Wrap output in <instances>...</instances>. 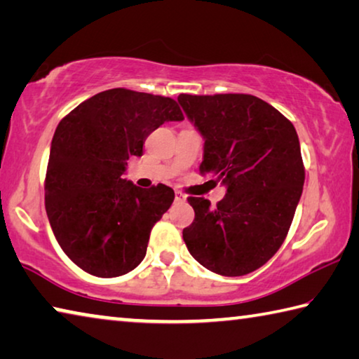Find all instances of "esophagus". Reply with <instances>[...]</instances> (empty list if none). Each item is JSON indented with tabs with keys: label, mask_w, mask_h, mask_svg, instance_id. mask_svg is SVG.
I'll return each instance as SVG.
<instances>
[{
	"label": "esophagus",
	"mask_w": 359,
	"mask_h": 359,
	"mask_svg": "<svg viewBox=\"0 0 359 359\" xmlns=\"http://www.w3.org/2000/svg\"><path fill=\"white\" fill-rule=\"evenodd\" d=\"M185 198L187 196L182 191H175V203H184Z\"/></svg>",
	"instance_id": "esophagus-1"
}]
</instances>
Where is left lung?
I'll return each mask as SVG.
<instances>
[{
	"instance_id": "1",
	"label": "left lung",
	"mask_w": 359,
	"mask_h": 359,
	"mask_svg": "<svg viewBox=\"0 0 359 359\" xmlns=\"http://www.w3.org/2000/svg\"><path fill=\"white\" fill-rule=\"evenodd\" d=\"M177 101L204 139L201 174L226 187L217 208L188 198L194 209L184 229L188 252L215 274H250L280 248L301 199L306 172L297 133L252 95H179Z\"/></svg>"
}]
</instances>
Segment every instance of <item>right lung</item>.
Instances as JSON below:
<instances>
[{"instance_id": "right-lung-1", "label": "right lung", "mask_w": 359, "mask_h": 359, "mask_svg": "<svg viewBox=\"0 0 359 359\" xmlns=\"http://www.w3.org/2000/svg\"><path fill=\"white\" fill-rule=\"evenodd\" d=\"M184 120L165 96L112 88L79 104L60 121L46 174V210L60 247L96 277L135 269L150 231L171 208L174 190L139 188L123 179L133 156L165 121Z\"/></svg>"}]
</instances>
